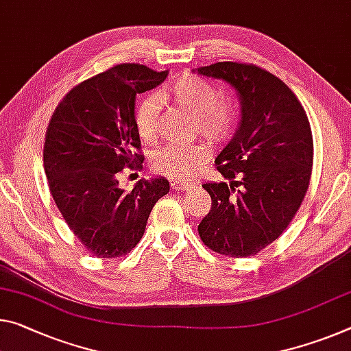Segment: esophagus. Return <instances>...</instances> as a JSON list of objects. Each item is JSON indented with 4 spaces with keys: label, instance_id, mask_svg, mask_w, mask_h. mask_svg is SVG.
<instances>
[{
    "label": "esophagus",
    "instance_id": "esophagus-1",
    "mask_svg": "<svg viewBox=\"0 0 351 351\" xmlns=\"http://www.w3.org/2000/svg\"><path fill=\"white\" fill-rule=\"evenodd\" d=\"M195 187V182H184V181H173L171 182V189L176 192H184L191 191V189Z\"/></svg>",
    "mask_w": 351,
    "mask_h": 351
}]
</instances>
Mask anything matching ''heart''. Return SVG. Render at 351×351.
<instances>
[{"instance_id": "1", "label": "heart", "mask_w": 351, "mask_h": 351, "mask_svg": "<svg viewBox=\"0 0 351 351\" xmlns=\"http://www.w3.org/2000/svg\"><path fill=\"white\" fill-rule=\"evenodd\" d=\"M159 103L175 104L195 117L197 130L213 142H220L231 134L237 120V106L231 97L219 95L213 82L197 75H181L160 90ZM158 103L147 98L137 106L136 128L142 142L156 137ZM209 159V148L197 145H170L159 149L153 158V169L159 175L173 180H189Z\"/></svg>"}]
</instances>
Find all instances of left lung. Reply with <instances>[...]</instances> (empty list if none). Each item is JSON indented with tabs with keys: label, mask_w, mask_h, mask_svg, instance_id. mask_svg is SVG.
Listing matches in <instances>:
<instances>
[{
	"label": "left lung",
	"mask_w": 351,
	"mask_h": 351,
	"mask_svg": "<svg viewBox=\"0 0 351 351\" xmlns=\"http://www.w3.org/2000/svg\"><path fill=\"white\" fill-rule=\"evenodd\" d=\"M197 70L230 82L242 104L241 125L215 159L231 182L203 184L213 204L198 234L215 253L248 258L275 242L302 206L313 173V131L295 93L270 71L242 62Z\"/></svg>",
	"instance_id": "1"
}]
</instances>
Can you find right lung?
I'll list each match as a JSON object with an SVG mask.
<instances>
[{
    "mask_svg": "<svg viewBox=\"0 0 351 351\" xmlns=\"http://www.w3.org/2000/svg\"><path fill=\"white\" fill-rule=\"evenodd\" d=\"M167 77L147 65L119 64L80 82L49 119L43 165L64 220L95 258L130 253L141 241L153 206L169 192L165 178L119 187L123 169L142 170L134 103Z\"/></svg>",
    "mask_w": 351,
    "mask_h": 351,
    "instance_id": "1",
    "label": "right lung"
}]
</instances>
